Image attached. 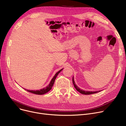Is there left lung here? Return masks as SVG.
<instances>
[{
  "instance_id": "1",
  "label": "left lung",
  "mask_w": 126,
  "mask_h": 126,
  "mask_svg": "<svg viewBox=\"0 0 126 126\" xmlns=\"http://www.w3.org/2000/svg\"><path fill=\"white\" fill-rule=\"evenodd\" d=\"M72 83H73V84L74 85L75 88L76 89V90L79 91V92H80L81 94H86V95H88V94H95L97 93L98 92H100V91H84L83 90L80 89L76 85L75 82L74 81V77L72 78Z\"/></svg>"
}]
</instances>
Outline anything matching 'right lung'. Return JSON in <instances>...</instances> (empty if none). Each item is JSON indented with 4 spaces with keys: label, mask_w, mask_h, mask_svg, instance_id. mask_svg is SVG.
<instances>
[{
    "label": "right lung",
    "mask_w": 126,
    "mask_h": 126,
    "mask_svg": "<svg viewBox=\"0 0 126 126\" xmlns=\"http://www.w3.org/2000/svg\"><path fill=\"white\" fill-rule=\"evenodd\" d=\"M63 69H61V70H60L59 71H58L57 73L56 74V75L54 76V77H53V78L52 79V80H51L49 84L47 86V87H46L40 90H26L28 91L31 92L32 94H39V95H41V94H44L48 92L52 88L53 85H54V83H55V81L56 79V77H57L58 75L60 72V71H62ZM26 90V89H25Z\"/></svg>",
    "instance_id": "right-lung-1"
}]
</instances>
